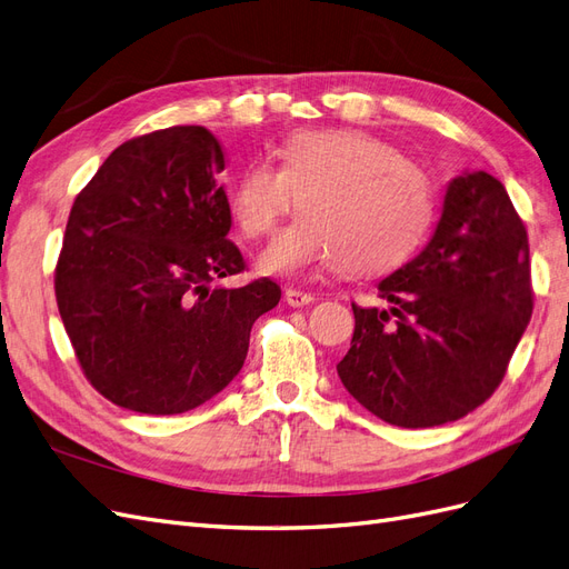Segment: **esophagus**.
Listing matches in <instances>:
<instances>
[{
    "mask_svg": "<svg viewBox=\"0 0 569 569\" xmlns=\"http://www.w3.org/2000/svg\"><path fill=\"white\" fill-rule=\"evenodd\" d=\"M284 301L291 308H303V306H311L316 301V297L313 295H306V291H299V289H287L284 291Z\"/></svg>",
    "mask_w": 569,
    "mask_h": 569,
    "instance_id": "esophagus-1",
    "label": "esophagus"
}]
</instances>
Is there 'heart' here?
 <instances>
[{
  "instance_id": "obj_1",
  "label": "heart",
  "mask_w": 569,
  "mask_h": 569,
  "mask_svg": "<svg viewBox=\"0 0 569 569\" xmlns=\"http://www.w3.org/2000/svg\"><path fill=\"white\" fill-rule=\"evenodd\" d=\"M282 166L251 163L232 194L247 237H268L306 211L261 256V270L295 278L313 268L382 274L420 244L432 220V184L391 142L356 128L301 130L280 147Z\"/></svg>"
}]
</instances>
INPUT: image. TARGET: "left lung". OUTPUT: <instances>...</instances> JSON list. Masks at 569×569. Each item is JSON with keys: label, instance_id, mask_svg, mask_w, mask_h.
Here are the masks:
<instances>
[{"label": "left lung", "instance_id": "left-lung-1", "mask_svg": "<svg viewBox=\"0 0 569 569\" xmlns=\"http://www.w3.org/2000/svg\"><path fill=\"white\" fill-rule=\"evenodd\" d=\"M377 289L389 308L353 306L351 349L337 366L353 399L408 429L485 403L533 308L527 230L506 187L485 170L453 178L432 239Z\"/></svg>", "mask_w": 569, "mask_h": 569}]
</instances>
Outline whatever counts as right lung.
Here are the masks:
<instances>
[{"instance_id":"obj_1","label":"right lung","mask_w":569,"mask_h":569,"mask_svg":"<svg viewBox=\"0 0 569 569\" xmlns=\"http://www.w3.org/2000/svg\"><path fill=\"white\" fill-rule=\"evenodd\" d=\"M222 170L206 128L149 132L111 151L68 216L59 313L84 377L120 408L176 416L213 399L282 297L268 278L213 284L244 270Z\"/></svg>"}]
</instances>
